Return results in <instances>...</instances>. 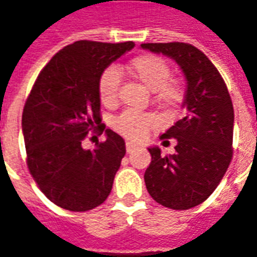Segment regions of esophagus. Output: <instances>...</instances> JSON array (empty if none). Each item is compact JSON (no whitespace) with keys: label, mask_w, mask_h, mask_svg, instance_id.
I'll use <instances>...</instances> for the list:
<instances>
[{"label":"esophagus","mask_w":257,"mask_h":257,"mask_svg":"<svg viewBox=\"0 0 257 257\" xmlns=\"http://www.w3.org/2000/svg\"><path fill=\"white\" fill-rule=\"evenodd\" d=\"M136 149V146L134 143H131V142H126V153H132V151Z\"/></svg>","instance_id":"1"}]
</instances>
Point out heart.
I'll use <instances>...</instances> for the list:
<instances>
[{
	"instance_id": "b5f03b06",
	"label": "heart",
	"mask_w": 257,
	"mask_h": 257,
	"mask_svg": "<svg viewBox=\"0 0 257 257\" xmlns=\"http://www.w3.org/2000/svg\"><path fill=\"white\" fill-rule=\"evenodd\" d=\"M119 74H126L151 90V103L162 111H175L184 100L183 81L171 75V64L158 55L143 53L129 60L123 67L108 68L101 74L97 82V93L103 106L114 107L118 103ZM156 123V115L151 112L126 110L112 121V126L129 140L139 142L145 139Z\"/></svg>"
}]
</instances>
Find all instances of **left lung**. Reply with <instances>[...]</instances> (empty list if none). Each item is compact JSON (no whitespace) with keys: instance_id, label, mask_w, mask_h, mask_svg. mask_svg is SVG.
Here are the masks:
<instances>
[{"instance_id":"left-lung-1","label":"left lung","mask_w":257,"mask_h":257,"mask_svg":"<svg viewBox=\"0 0 257 257\" xmlns=\"http://www.w3.org/2000/svg\"><path fill=\"white\" fill-rule=\"evenodd\" d=\"M142 48L175 59L187 79L186 115L161 139H176L172 156L149 149L147 191L158 204L184 210L215 191L232 158L234 108L226 82L202 51L186 42H149ZM164 143L169 142L165 140Z\"/></svg>"}]
</instances>
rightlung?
<instances>
[{
  "label": "right lung",
  "instance_id": "obj_1",
  "mask_svg": "<svg viewBox=\"0 0 257 257\" xmlns=\"http://www.w3.org/2000/svg\"><path fill=\"white\" fill-rule=\"evenodd\" d=\"M134 47L132 41L70 44L42 68L26 100L22 128L27 168L47 198L63 209H93L111 191L125 142L111 129L93 150H85L82 142L89 132L101 135L106 128L97 93L100 75Z\"/></svg>",
  "mask_w": 257,
  "mask_h": 257
}]
</instances>
